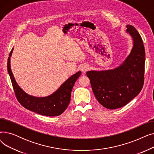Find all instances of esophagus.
Instances as JSON below:
<instances>
[{"mask_svg": "<svg viewBox=\"0 0 154 154\" xmlns=\"http://www.w3.org/2000/svg\"><path fill=\"white\" fill-rule=\"evenodd\" d=\"M88 69H89V67H88V66H87V65H86V64L82 65V66H81V67H80V70H81V71L83 73H85V72H87L88 70Z\"/></svg>", "mask_w": 154, "mask_h": 154, "instance_id": "1", "label": "esophagus"}]
</instances>
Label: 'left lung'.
<instances>
[{
  "mask_svg": "<svg viewBox=\"0 0 154 154\" xmlns=\"http://www.w3.org/2000/svg\"><path fill=\"white\" fill-rule=\"evenodd\" d=\"M126 27L133 47L125 60L114 69L86 73L95 98L109 109L125 106L140 93L143 85L145 54L142 39L134 27Z\"/></svg>",
  "mask_w": 154,
  "mask_h": 154,
  "instance_id": "obj_1",
  "label": "left lung"
}]
</instances>
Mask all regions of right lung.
I'll use <instances>...</instances> for the list:
<instances>
[{
	"label": "right lung",
	"mask_w": 154,
	"mask_h": 154,
	"mask_svg": "<svg viewBox=\"0 0 154 154\" xmlns=\"http://www.w3.org/2000/svg\"><path fill=\"white\" fill-rule=\"evenodd\" d=\"M14 48L9 54L7 62V71L18 101L26 109L45 116H57L66 110L70 101L72 88L77 79L81 75L79 71L67 79L54 93L45 97H35L23 91L14 77L11 67V57Z\"/></svg>",
	"instance_id": "add662e5"
}]
</instances>
